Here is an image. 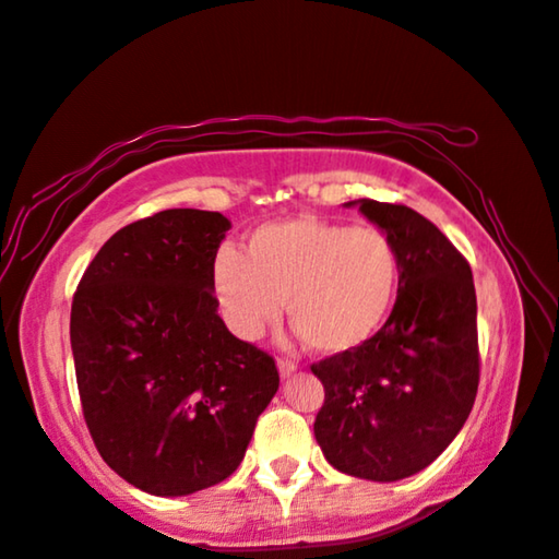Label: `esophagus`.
<instances>
[{"mask_svg": "<svg viewBox=\"0 0 559 559\" xmlns=\"http://www.w3.org/2000/svg\"><path fill=\"white\" fill-rule=\"evenodd\" d=\"M276 365H278V372H281L283 380H286V377H290L293 372L298 370V365H296V362H290V359H278Z\"/></svg>", "mask_w": 559, "mask_h": 559, "instance_id": "obj_1", "label": "esophagus"}]
</instances>
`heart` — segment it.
Instances as JSON below:
<instances>
[{
	"mask_svg": "<svg viewBox=\"0 0 559 559\" xmlns=\"http://www.w3.org/2000/svg\"><path fill=\"white\" fill-rule=\"evenodd\" d=\"M212 288L234 335L253 340L278 318L313 353L345 355L380 333L400 288V257L377 226L293 216L253 229L243 257L216 253Z\"/></svg>",
	"mask_w": 559,
	"mask_h": 559,
	"instance_id": "obj_1",
	"label": "heart"
}]
</instances>
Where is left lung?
Instances as JSON below:
<instances>
[{
    "instance_id": "left-lung-1",
    "label": "left lung",
    "mask_w": 559,
    "mask_h": 559,
    "mask_svg": "<svg viewBox=\"0 0 559 559\" xmlns=\"http://www.w3.org/2000/svg\"><path fill=\"white\" fill-rule=\"evenodd\" d=\"M347 206L392 239L400 288L370 343L310 367L325 386L313 431L330 466L392 484L437 461L473 409L476 288L468 261L419 212L374 200Z\"/></svg>"
}]
</instances>
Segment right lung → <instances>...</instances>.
<instances>
[{"label": "right lung", "instance_id": "right-lung-1", "mask_svg": "<svg viewBox=\"0 0 559 559\" xmlns=\"http://www.w3.org/2000/svg\"><path fill=\"white\" fill-rule=\"evenodd\" d=\"M231 222L165 210L122 226L71 306L83 416L103 461L150 496L222 484L278 392L273 357L216 313L212 266Z\"/></svg>", "mask_w": 559, "mask_h": 559}]
</instances>
